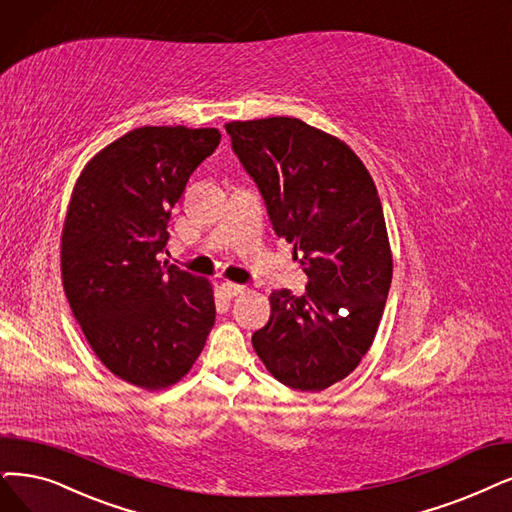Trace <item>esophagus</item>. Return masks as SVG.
I'll return each mask as SVG.
<instances>
[{"instance_id":"esophagus-1","label":"esophagus","mask_w":512,"mask_h":512,"mask_svg":"<svg viewBox=\"0 0 512 512\" xmlns=\"http://www.w3.org/2000/svg\"><path fill=\"white\" fill-rule=\"evenodd\" d=\"M243 285H239V283H233V281H222L220 283V292L227 296V298H233V296H239V294H243Z\"/></svg>"}]
</instances>
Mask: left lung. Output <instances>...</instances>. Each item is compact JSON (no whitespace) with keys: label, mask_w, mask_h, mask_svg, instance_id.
<instances>
[{"label":"left lung","mask_w":512,"mask_h":512,"mask_svg":"<svg viewBox=\"0 0 512 512\" xmlns=\"http://www.w3.org/2000/svg\"><path fill=\"white\" fill-rule=\"evenodd\" d=\"M224 128L273 231L294 243L309 277L302 296H269L271 317L254 332V351L285 386L323 391L370 351L391 288L393 254L376 185L346 142L296 117Z\"/></svg>","instance_id":"8db88e82"}]
</instances>
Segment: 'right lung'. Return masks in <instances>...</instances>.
Listing matches in <instances>:
<instances>
[{
	"mask_svg": "<svg viewBox=\"0 0 512 512\" xmlns=\"http://www.w3.org/2000/svg\"><path fill=\"white\" fill-rule=\"evenodd\" d=\"M216 128H136L81 170L60 239L71 311L109 372L145 391L187 376L216 319L212 283L159 262L172 208Z\"/></svg>",
	"mask_w": 512,
	"mask_h": 512,
	"instance_id": "right-lung-1",
	"label": "right lung"
}]
</instances>
